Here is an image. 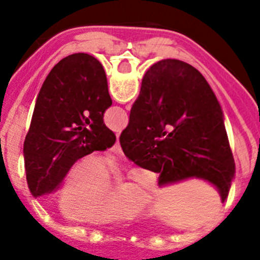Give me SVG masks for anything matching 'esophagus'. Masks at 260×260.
<instances>
[{"instance_id": "1", "label": "esophagus", "mask_w": 260, "mask_h": 260, "mask_svg": "<svg viewBox=\"0 0 260 260\" xmlns=\"http://www.w3.org/2000/svg\"><path fill=\"white\" fill-rule=\"evenodd\" d=\"M112 152H114V154H117L118 156H124V154H122V150L121 147H120V143H118V140L116 142V144H114L113 147H112Z\"/></svg>"}]
</instances>
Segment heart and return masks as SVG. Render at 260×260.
Masks as SVG:
<instances>
[{"mask_svg": "<svg viewBox=\"0 0 260 260\" xmlns=\"http://www.w3.org/2000/svg\"><path fill=\"white\" fill-rule=\"evenodd\" d=\"M116 177L97 158H85L71 167L59 194V209L69 218L102 222L129 220L151 198V187L144 174L135 175L125 193L114 191Z\"/></svg>", "mask_w": 260, "mask_h": 260, "instance_id": "obj_1", "label": "heart"}]
</instances>
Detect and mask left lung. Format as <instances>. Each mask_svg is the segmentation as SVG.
<instances>
[{"instance_id":"left-lung-1","label":"left lung","mask_w":260,"mask_h":260,"mask_svg":"<svg viewBox=\"0 0 260 260\" xmlns=\"http://www.w3.org/2000/svg\"><path fill=\"white\" fill-rule=\"evenodd\" d=\"M110 105L105 71L94 56L73 54L55 64L39 91L24 142L34 197L58 189L78 159L113 146L116 136L104 124Z\"/></svg>"}]
</instances>
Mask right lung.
Instances as JSON below:
<instances>
[{
  "label": "right lung",
  "mask_w": 260,
  "mask_h": 260,
  "mask_svg": "<svg viewBox=\"0 0 260 260\" xmlns=\"http://www.w3.org/2000/svg\"><path fill=\"white\" fill-rule=\"evenodd\" d=\"M120 144L129 160L159 173V186L200 178L218 190L222 202L228 197L235 160L221 106L187 63L165 59L150 67Z\"/></svg>",
  "instance_id": "obj_1"
}]
</instances>
